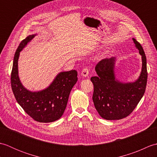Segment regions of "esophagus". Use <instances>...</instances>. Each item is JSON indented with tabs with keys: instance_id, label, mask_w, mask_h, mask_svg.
Segmentation results:
<instances>
[{
	"instance_id": "esophagus-1",
	"label": "esophagus",
	"mask_w": 157,
	"mask_h": 157,
	"mask_svg": "<svg viewBox=\"0 0 157 157\" xmlns=\"http://www.w3.org/2000/svg\"><path fill=\"white\" fill-rule=\"evenodd\" d=\"M90 70V68H89V67H86L84 69H83V70L82 71V73H81V75L83 77H87L89 74Z\"/></svg>"
}]
</instances>
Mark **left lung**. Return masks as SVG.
<instances>
[{
    "label": "left lung",
    "mask_w": 157,
    "mask_h": 157,
    "mask_svg": "<svg viewBox=\"0 0 157 157\" xmlns=\"http://www.w3.org/2000/svg\"><path fill=\"white\" fill-rule=\"evenodd\" d=\"M142 56L140 75L134 82L123 83L115 79L114 67L116 58L105 59L95 67L97 75L92 77L94 85L92 100L96 111L106 120H119L128 117L144 94L147 83L146 57L142 45L133 38Z\"/></svg>",
    "instance_id": "8db88e82"
}]
</instances>
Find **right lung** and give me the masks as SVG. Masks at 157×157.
<instances>
[{"mask_svg":"<svg viewBox=\"0 0 157 157\" xmlns=\"http://www.w3.org/2000/svg\"><path fill=\"white\" fill-rule=\"evenodd\" d=\"M35 36L23 40L17 49L11 75V88L17 102L28 115L36 121L50 123L61 118L64 113L70 92L78 81V72L71 70L59 73L52 84L41 91L31 92L23 87L18 75L19 52Z\"/></svg>","mask_w":157,"mask_h":157,"instance_id":"add662e5","label":"right lung"}]
</instances>
